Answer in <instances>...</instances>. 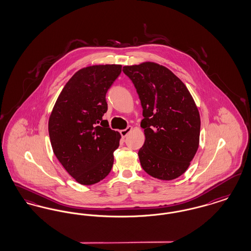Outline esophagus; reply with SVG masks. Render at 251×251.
Wrapping results in <instances>:
<instances>
[{
    "label": "esophagus",
    "instance_id": "esophagus-1",
    "mask_svg": "<svg viewBox=\"0 0 251 251\" xmlns=\"http://www.w3.org/2000/svg\"><path fill=\"white\" fill-rule=\"evenodd\" d=\"M131 130H132V127H131V126H128L126 129L120 131V134H121L122 137H126V136L128 135V133H129L130 131H131Z\"/></svg>",
    "mask_w": 251,
    "mask_h": 251
}]
</instances>
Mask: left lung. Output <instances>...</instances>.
I'll return each mask as SVG.
<instances>
[{"mask_svg": "<svg viewBox=\"0 0 251 251\" xmlns=\"http://www.w3.org/2000/svg\"><path fill=\"white\" fill-rule=\"evenodd\" d=\"M122 71L134 84L143 108L141 167L153 178H178L200 144L201 118L190 92L173 72L153 62L125 66Z\"/></svg>", "mask_w": 251, "mask_h": 251, "instance_id": "obj_1", "label": "left lung"}]
</instances>
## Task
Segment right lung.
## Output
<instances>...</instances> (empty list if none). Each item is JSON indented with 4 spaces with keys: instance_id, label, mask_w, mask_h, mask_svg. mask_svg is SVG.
Wrapping results in <instances>:
<instances>
[{
    "instance_id": "add662e5",
    "label": "right lung",
    "mask_w": 251,
    "mask_h": 251,
    "mask_svg": "<svg viewBox=\"0 0 251 251\" xmlns=\"http://www.w3.org/2000/svg\"><path fill=\"white\" fill-rule=\"evenodd\" d=\"M120 65H98L76 72L62 89L49 119L53 153L76 181L91 185L104 179L120 146L119 131L102 116L105 96L120 76Z\"/></svg>"
}]
</instances>
